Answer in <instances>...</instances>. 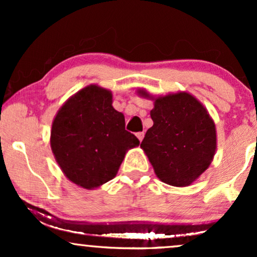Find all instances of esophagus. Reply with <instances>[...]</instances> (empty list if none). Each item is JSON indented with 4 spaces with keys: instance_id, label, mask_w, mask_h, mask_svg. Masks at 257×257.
I'll use <instances>...</instances> for the list:
<instances>
[{
    "instance_id": "1",
    "label": "esophagus",
    "mask_w": 257,
    "mask_h": 257,
    "mask_svg": "<svg viewBox=\"0 0 257 257\" xmlns=\"http://www.w3.org/2000/svg\"><path fill=\"white\" fill-rule=\"evenodd\" d=\"M144 135H145V134H144V132H139V133H137V137H138V139H139V140H140V141H143Z\"/></svg>"
}]
</instances>
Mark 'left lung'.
Here are the masks:
<instances>
[{"instance_id": "1", "label": "left lung", "mask_w": 257, "mask_h": 257, "mask_svg": "<svg viewBox=\"0 0 257 257\" xmlns=\"http://www.w3.org/2000/svg\"><path fill=\"white\" fill-rule=\"evenodd\" d=\"M153 125L140 147L161 181L176 187L192 184L208 169L216 151V129L206 108L191 94L179 91L153 98Z\"/></svg>"}]
</instances>
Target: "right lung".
<instances>
[{
    "label": "right lung",
    "mask_w": 257,
    "mask_h": 257,
    "mask_svg": "<svg viewBox=\"0 0 257 257\" xmlns=\"http://www.w3.org/2000/svg\"><path fill=\"white\" fill-rule=\"evenodd\" d=\"M140 144L125 131L112 93L96 84L83 88L59 108L52 124L51 147L70 181L93 190L116 176L126 151Z\"/></svg>",
    "instance_id": "right-lung-1"
}]
</instances>
